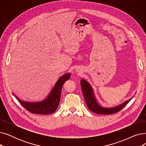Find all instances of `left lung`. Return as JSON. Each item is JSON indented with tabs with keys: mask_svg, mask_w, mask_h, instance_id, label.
Wrapping results in <instances>:
<instances>
[{
	"mask_svg": "<svg viewBox=\"0 0 146 146\" xmlns=\"http://www.w3.org/2000/svg\"><path fill=\"white\" fill-rule=\"evenodd\" d=\"M82 93L83 95L88 108L94 113L102 115H108L116 113L121 111L124 107L131 100V99L125 101L122 104L111 108H106L99 105L95 99L94 90L89 83L85 80L82 79L80 81Z\"/></svg>",
	"mask_w": 146,
	"mask_h": 146,
	"instance_id": "left-lung-1",
	"label": "left lung"
}]
</instances>
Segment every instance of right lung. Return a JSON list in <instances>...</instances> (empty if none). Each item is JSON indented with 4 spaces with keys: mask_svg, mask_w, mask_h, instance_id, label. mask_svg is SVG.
Instances as JSON below:
<instances>
[{
    "mask_svg": "<svg viewBox=\"0 0 146 146\" xmlns=\"http://www.w3.org/2000/svg\"><path fill=\"white\" fill-rule=\"evenodd\" d=\"M70 73H67L61 76L57 82L47 98L42 102H27L22 101L17 96L15 97L20 104L30 112L43 115L52 113L54 112L58 108L60 100L61 89L65 82L70 79Z\"/></svg>",
    "mask_w": 146,
    "mask_h": 146,
    "instance_id": "1",
    "label": "right lung"
}]
</instances>
